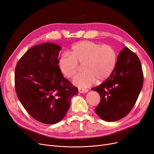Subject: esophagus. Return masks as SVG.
I'll use <instances>...</instances> for the list:
<instances>
[{
	"instance_id": "esophagus-1",
	"label": "esophagus",
	"mask_w": 154,
	"mask_h": 154,
	"mask_svg": "<svg viewBox=\"0 0 154 154\" xmlns=\"http://www.w3.org/2000/svg\"><path fill=\"white\" fill-rule=\"evenodd\" d=\"M88 92V90L86 88H79V93H86Z\"/></svg>"
}]
</instances>
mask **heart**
Masks as SVG:
<instances>
[{"instance_id":"heart-1","label":"heart","mask_w":154,"mask_h":154,"mask_svg":"<svg viewBox=\"0 0 154 154\" xmlns=\"http://www.w3.org/2000/svg\"><path fill=\"white\" fill-rule=\"evenodd\" d=\"M118 55L116 48L107 44L80 41L71 48L70 53H63L59 60L61 71L68 78L74 77L79 63L84 69L73 80L80 87H87L96 81L107 79L114 71Z\"/></svg>"}]
</instances>
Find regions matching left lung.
Here are the masks:
<instances>
[{"label":"left lung","mask_w":154,"mask_h":154,"mask_svg":"<svg viewBox=\"0 0 154 154\" xmlns=\"http://www.w3.org/2000/svg\"><path fill=\"white\" fill-rule=\"evenodd\" d=\"M143 74L137 55L125 47L118 55L116 69L100 85L92 88L100 96L96 114L107 122L125 117L134 107L142 88Z\"/></svg>","instance_id":"left-lung-1"}]
</instances>
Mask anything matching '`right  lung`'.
<instances>
[{"instance_id": "add662e5", "label": "right lung", "mask_w": 154, "mask_h": 154, "mask_svg": "<svg viewBox=\"0 0 154 154\" xmlns=\"http://www.w3.org/2000/svg\"><path fill=\"white\" fill-rule=\"evenodd\" d=\"M61 47L48 42L32 47L16 65L15 88L20 103L34 119L57 123L70 107L78 88L63 77L58 64Z\"/></svg>"}]
</instances>
